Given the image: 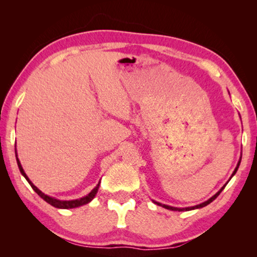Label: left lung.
Listing matches in <instances>:
<instances>
[{
	"instance_id": "left-lung-1",
	"label": "left lung",
	"mask_w": 257,
	"mask_h": 257,
	"mask_svg": "<svg viewBox=\"0 0 257 257\" xmlns=\"http://www.w3.org/2000/svg\"><path fill=\"white\" fill-rule=\"evenodd\" d=\"M240 161H241V160H239V162H238V164H237L236 169H234V171H233V173H232V176L234 175V173L237 172L238 168H239V164H240ZM224 187H225V185H224V186L222 187V188H221L219 191H217V193L214 195V196H213V197H211L210 199H208V201L204 202V203H202V204H198V205H196V206H191V207H185V208H178V207H172V206H169V205H164V204H161V203H158V202H154V203H156V204H158V205H160V206H163L164 208H167V210H171V211H179V212H180V211H190V210H195V208H201V207L206 206V205H208V204H210L211 202L214 201V199H215L217 196H219L221 191L223 190Z\"/></svg>"
}]
</instances>
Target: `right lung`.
<instances>
[{
	"label": "right lung",
	"mask_w": 257,
	"mask_h": 257,
	"mask_svg": "<svg viewBox=\"0 0 257 257\" xmlns=\"http://www.w3.org/2000/svg\"><path fill=\"white\" fill-rule=\"evenodd\" d=\"M16 158H17V151H16ZM17 163H18V167H19V170H20V172H21V175H23L25 178H26V180H27L28 182H29V185L32 186V188L36 191V193L40 195V196L44 199L45 202H47L49 204H51L52 206H54V207H58V208H75V207H78V206H81V205H85V204H87V203H89L90 201H92V199L95 197V195H96V193H97V190H98V187H99V182L97 184V186L95 187V188L90 191V193L87 195V196H85V197H82V198H79V199H75V201H59V199H55V198H53V197H50V196H47V195H45V194H43L42 191L37 188L36 186H34V184L32 181L29 180V178L27 177V175H26L25 173V171H24V169H23V167H21V164H20V161H19V159L17 158Z\"/></svg>",
	"instance_id": "1"
}]
</instances>
